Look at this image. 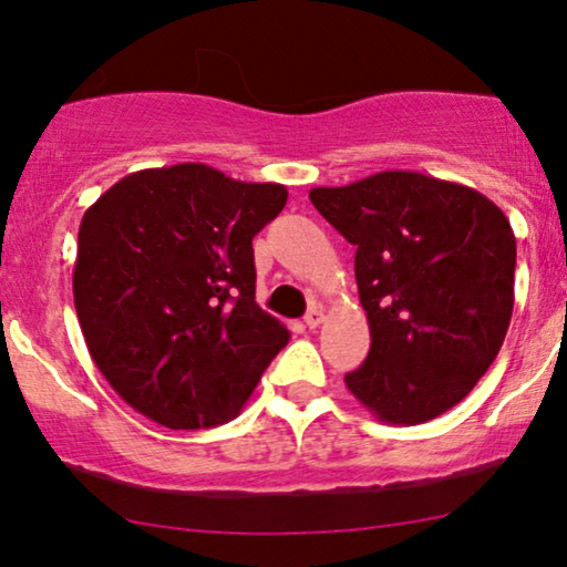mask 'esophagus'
<instances>
[{
    "mask_svg": "<svg viewBox=\"0 0 567 567\" xmlns=\"http://www.w3.org/2000/svg\"><path fill=\"white\" fill-rule=\"evenodd\" d=\"M322 322H324V312H322V309H320V307H312V309H309L307 317H305V324H307V328H309V330H315V328H320Z\"/></svg>",
    "mask_w": 567,
    "mask_h": 567,
    "instance_id": "esophagus-1",
    "label": "esophagus"
}]
</instances>
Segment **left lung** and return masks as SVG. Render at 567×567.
Here are the masks:
<instances>
[{
	"mask_svg": "<svg viewBox=\"0 0 567 567\" xmlns=\"http://www.w3.org/2000/svg\"><path fill=\"white\" fill-rule=\"evenodd\" d=\"M309 200L355 245L371 348L346 374L348 392L390 425L452 410L511 324L516 237L506 214L475 188L413 169L312 188Z\"/></svg>",
	"mask_w": 567,
	"mask_h": 567,
	"instance_id": "obj_1",
	"label": "left lung"
}]
</instances>
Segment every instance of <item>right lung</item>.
<instances>
[{"instance_id":"1","label":"right lung","mask_w":567,"mask_h":567,"mask_svg":"<svg viewBox=\"0 0 567 567\" xmlns=\"http://www.w3.org/2000/svg\"><path fill=\"white\" fill-rule=\"evenodd\" d=\"M289 190L200 162L121 177L82 216L74 307L136 413L173 431L239 415L289 330L255 301L252 237Z\"/></svg>"}]
</instances>
